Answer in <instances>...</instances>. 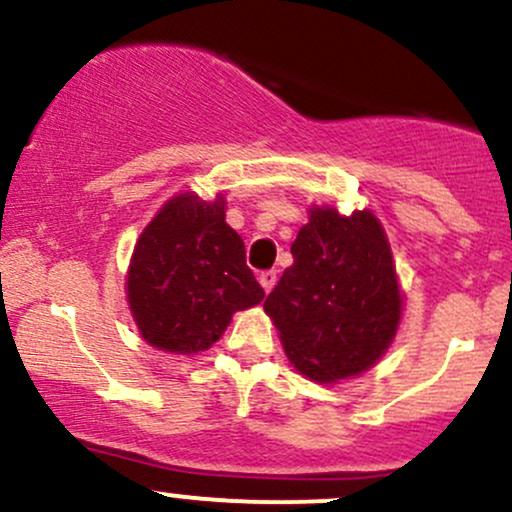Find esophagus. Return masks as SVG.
<instances>
[{"label":"esophagus","instance_id":"1","mask_svg":"<svg viewBox=\"0 0 512 512\" xmlns=\"http://www.w3.org/2000/svg\"><path fill=\"white\" fill-rule=\"evenodd\" d=\"M260 284H262V289L267 291H272L274 289V284H277V272H274V269H267V272H262L260 274Z\"/></svg>","mask_w":512,"mask_h":512}]
</instances>
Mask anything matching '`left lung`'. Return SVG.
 <instances>
[{"instance_id":"obj_1","label":"left lung","mask_w":512,"mask_h":512,"mask_svg":"<svg viewBox=\"0 0 512 512\" xmlns=\"http://www.w3.org/2000/svg\"><path fill=\"white\" fill-rule=\"evenodd\" d=\"M291 255L265 301L291 364L328 384L372 367L401 320L391 247L374 213L311 209Z\"/></svg>"}]
</instances>
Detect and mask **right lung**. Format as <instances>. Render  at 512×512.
Instances as JSON below:
<instances>
[{
    "label": "right lung",
    "instance_id": "right-lung-1",
    "mask_svg": "<svg viewBox=\"0 0 512 512\" xmlns=\"http://www.w3.org/2000/svg\"><path fill=\"white\" fill-rule=\"evenodd\" d=\"M128 303L145 340L177 355L204 352L235 311L265 299L226 201L179 194L148 223L128 269Z\"/></svg>",
    "mask_w": 512,
    "mask_h": 512
}]
</instances>
